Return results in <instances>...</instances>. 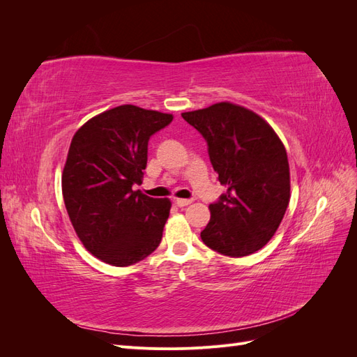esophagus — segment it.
<instances>
[{
    "label": "esophagus",
    "instance_id": "esophagus-1",
    "mask_svg": "<svg viewBox=\"0 0 357 357\" xmlns=\"http://www.w3.org/2000/svg\"><path fill=\"white\" fill-rule=\"evenodd\" d=\"M174 202H176V205L177 207H186V205H189V204H192L193 202V199H174Z\"/></svg>",
    "mask_w": 357,
    "mask_h": 357
}]
</instances>
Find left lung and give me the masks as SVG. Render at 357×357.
<instances>
[{
	"instance_id": "left-lung-1",
	"label": "left lung",
	"mask_w": 357,
	"mask_h": 357,
	"mask_svg": "<svg viewBox=\"0 0 357 357\" xmlns=\"http://www.w3.org/2000/svg\"><path fill=\"white\" fill-rule=\"evenodd\" d=\"M181 117L204 137L220 185L210 204L211 219L201 240L211 250L241 257L273 238L290 199V174L283 143L261 116L219 102Z\"/></svg>"
}]
</instances>
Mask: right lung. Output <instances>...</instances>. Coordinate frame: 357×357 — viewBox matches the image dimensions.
<instances>
[{
  "label": "right lung",
  "instance_id": "1",
  "mask_svg": "<svg viewBox=\"0 0 357 357\" xmlns=\"http://www.w3.org/2000/svg\"><path fill=\"white\" fill-rule=\"evenodd\" d=\"M172 114L119 105L86 122L71 139L62 195L80 241L102 262L128 266L156 250L169 215L168 199L142 185L149 139Z\"/></svg>",
  "mask_w": 357,
  "mask_h": 357
}]
</instances>
